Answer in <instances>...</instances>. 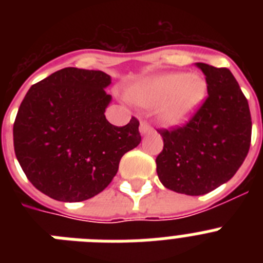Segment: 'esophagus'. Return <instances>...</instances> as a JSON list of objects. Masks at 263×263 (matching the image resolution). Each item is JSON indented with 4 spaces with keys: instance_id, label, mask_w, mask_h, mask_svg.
<instances>
[{
    "instance_id": "1",
    "label": "esophagus",
    "mask_w": 263,
    "mask_h": 263,
    "mask_svg": "<svg viewBox=\"0 0 263 263\" xmlns=\"http://www.w3.org/2000/svg\"><path fill=\"white\" fill-rule=\"evenodd\" d=\"M153 132V127L150 126V124H147L146 121H141V124H139V133L145 136V134L152 133Z\"/></svg>"
}]
</instances>
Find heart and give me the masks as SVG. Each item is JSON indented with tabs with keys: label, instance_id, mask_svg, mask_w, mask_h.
I'll list each match as a JSON object with an SVG mask.
<instances>
[{
	"label": "heart",
	"instance_id": "1",
	"mask_svg": "<svg viewBox=\"0 0 263 263\" xmlns=\"http://www.w3.org/2000/svg\"><path fill=\"white\" fill-rule=\"evenodd\" d=\"M208 84L203 76L164 72L147 76L127 89V97L145 108L157 106L158 120L167 127L188 124L203 105Z\"/></svg>",
	"mask_w": 263,
	"mask_h": 263
}]
</instances>
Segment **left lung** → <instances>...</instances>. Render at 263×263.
I'll return each instance as SVG.
<instances>
[{
	"mask_svg": "<svg viewBox=\"0 0 263 263\" xmlns=\"http://www.w3.org/2000/svg\"><path fill=\"white\" fill-rule=\"evenodd\" d=\"M208 84V99L185 126L160 130L157 157L160 183L178 194H208L233 178L250 147L249 104L228 68L197 63Z\"/></svg>",
	"mask_w": 263,
	"mask_h": 263,
	"instance_id": "1",
	"label": "left lung"
}]
</instances>
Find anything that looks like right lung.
Wrapping results in <instances>:
<instances>
[{"label": "right lung", "mask_w": 263, "mask_h": 263, "mask_svg": "<svg viewBox=\"0 0 263 263\" xmlns=\"http://www.w3.org/2000/svg\"><path fill=\"white\" fill-rule=\"evenodd\" d=\"M103 71L68 67L32 85L18 109L14 152L31 184L51 199L76 203L105 190L125 153L141 142L139 122L109 124Z\"/></svg>", "instance_id": "obj_1"}]
</instances>
